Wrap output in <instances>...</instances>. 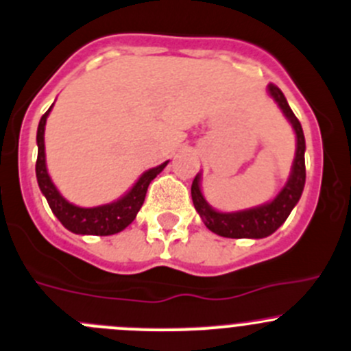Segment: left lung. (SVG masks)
I'll list each match as a JSON object with an SVG mask.
<instances>
[{
	"mask_svg": "<svg viewBox=\"0 0 351 351\" xmlns=\"http://www.w3.org/2000/svg\"><path fill=\"white\" fill-rule=\"evenodd\" d=\"M271 97L281 108L287 120L293 127L297 134V152H295L293 166H291L290 178L287 185L283 186L280 193L274 197V200L262 206L252 207V209L238 210V213H219L213 209L204 199L200 192V175H197L192 182V200L197 213L202 217L204 224L209 228L213 233L224 238H266L273 234L281 224L290 216L291 209L297 206L300 200L302 192L305 186V137L302 125L291 108L288 106V101L280 87L274 84L267 85Z\"/></svg>",
	"mask_w": 351,
	"mask_h": 351,
	"instance_id": "left-lung-1",
	"label": "left lung"
}]
</instances>
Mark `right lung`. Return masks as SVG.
I'll return each instance as SVG.
<instances>
[{
  "instance_id": "obj_1",
  "label": "right lung",
  "mask_w": 351,
  "mask_h": 351,
  "mask_svg": "<svg viewBox=\"0 0 351 351\" xmlns=\"http://www.w3.org/2000/svg\"><path fill=\"white\" fill-rule=\"evenodd\" d=\"M51 108L43 114V118H40L39 121V127H37L36 176L40 192L46 197L47 204H49L54 216H56L58 219H60V223L63 224L66 230H70L71 233L97 234V237H108V234L120 233L121 230H125V228L135 219L137 213L141 210L142 204H144L149 183L166 168L168 161L156 166V168L149 169V171H145L144 175L137 180V183H135L121 199H118L117 202L104 204V206L97 207L73 206V204L68 202V200L58 192V189L54 186V183L51 182L49 175H47L46 152H44V127H46V120Z\"/></svg>"
}]
</instances>
